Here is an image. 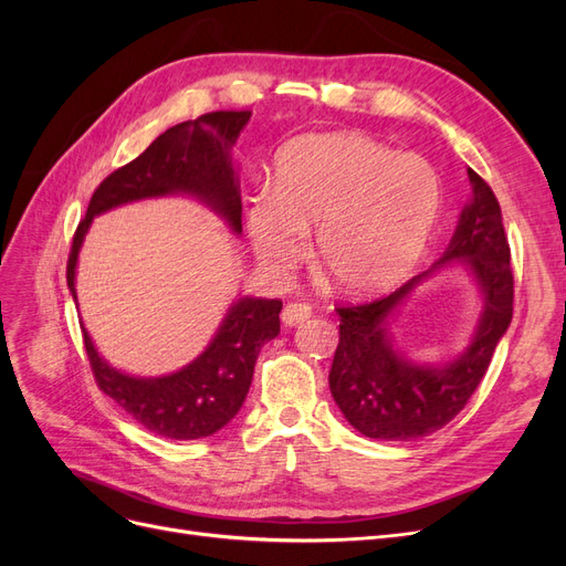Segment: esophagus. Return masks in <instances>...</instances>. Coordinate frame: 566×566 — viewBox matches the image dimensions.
I'll return each instance as SVG.
<instances>
[{
  "label": "esophagus",
  "instance_id": "1",
  "mask_svg": "<svg viewBox=\"0 0 566 566\" xmlns=\"http://www.w3.org/2000/svg\"><path fill=\"white\" fill-rule=\"evenodd\" d=\"M310 316H312V306L306 304V302H290V304H285V310L281 314L285 325H297V323L306 321Z\"/></svg>",
  "mask_w": 566,
  "mask_h": 566
}]
</instances>
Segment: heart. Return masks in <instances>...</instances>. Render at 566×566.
<instances>
[{
    "instance_id": "1",
    "label": "heart",
    "mask_w": 566,
    "mask_h": 566,
    "mask_svg": "<svg viewBox=\"0 0 566 566\" xmlns=\"http://www.w3.org/2000/svg\"><path fill=\"white\" fill-rule=\"evenodd\" d=\"M439 214L434 169L356 132L306 134L281 148L273 193L248 208V235L271 271L295 266L316 229V266L352 297L385 293L420 260Z\"/></svg>"
}]
</instances>
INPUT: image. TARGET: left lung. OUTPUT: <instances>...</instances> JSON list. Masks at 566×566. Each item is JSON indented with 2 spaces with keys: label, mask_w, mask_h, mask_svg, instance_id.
Returning <instances> with one entry per match:
<instances>
[{
  "label": "left lung",
  "mask_w": 566,
  "mask_h": 566,
  "mask_svg": "<svg viewBox=\"0 0 566 566\" xmlns=\"http://www.w3.org/2000/svg\"><path fill=\"white\" fill-rule=\"evenodd\" d=\"M468 179L472 198L439 260L382 300L337 310L339 345L328 375L331 394L347 422L364 437L410 441L451 422L482 382L495 345L512 321L515 281L501 205L472 167ZM455 263L469 269L483 297L475 335L451 363H413L396 347L388 325L418 284Z\"/></svg>",
  "instance_id": "obj_1"
}]
</instances>
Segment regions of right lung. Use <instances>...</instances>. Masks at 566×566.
<instances>
[{
	"mask_svg": "<svg viewBox=\"0 0 566 566\" xmlns=\"http://www.w3.org/2000/svg\"><path fill=\"white\" fill-rule=\"evenodd\" d=\"M250 111H217L169 127L139 158L98 184L73 238L67 256V287L77 302L75 269L94 217L119 205L191 196L241 235V181L231 150ZM281 300L241 297L221 318L210 345L184 368L160 378H136L108 366L84 328V349L101 391L125 408L146 430L167 439H202L219 432L241 410L252 382L254 361L269 339L281 333Z\"/></svg>",
	"mask_w": 566,
	"mask_h": 566,
	"instance_id": "obj_1",
	"label": "right lung"
}]
</instances>
